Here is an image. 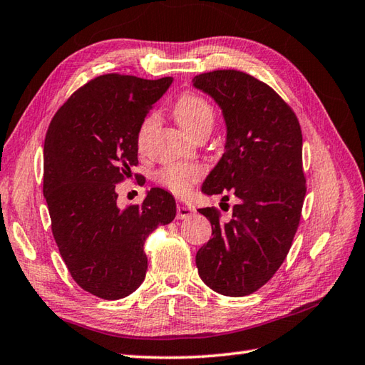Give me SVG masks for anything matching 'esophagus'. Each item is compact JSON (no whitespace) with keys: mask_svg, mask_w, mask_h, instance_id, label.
<instances>
[{"mask_svg":"<svg viewBox=\"0 0 365 365\" xmlns=\"http://www.w3.org/2000/svg\"><path fill=\"white\" fill-rule=\"evenodd\" d=\"M195 213V207L190 205V204H177V220H183V218H188Z\"/></svg>","mask_w":365,"mask_h":365,"instance_id":"1","label":"esophagus"}]
</instances>
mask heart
I'll return each instance as SVG.
<instances>
[{"label": "heart", "mask_w": 365, "mask_h": 365, "mask_svg": "<svg viewBox=\"0 0 365 365\" xmlns=\"http://www.w3.org/2000/svg\"><path fill=\"white\" fill-rule=\"evenodd\" d=\"M174 114L183 130L188 131L192 136H196L204 130L210 131L215 122L213 106L204 97L196 94V92H183L174 105ZM157 114H149L143 120L141 127H139L136 143L141 150L145 147L152 130L157 127ZM202 174L204 170L199 165H192V163H170V165L158 169L155 178H157L161 187H165L170 192H174V195L185 196L187 192H190L192 185L199 182Z\"/></svg>", "instance_id": "1"}]
</instances>
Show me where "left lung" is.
<instances>
[{"label":"left lung","mask_w":365,"mask_h":365,"mask_svg":"<svg viewBox=\"0 0 365 365\" xmlns=\"http://www.w3.org/2000/svg\"><path fill=\"white\" fill-rule=\"evenodd\" d=\"M192 84L220 105L227 127L226 152L202 191L238 199L227 222L215 207L199 210L212 224V240L196 254L197 271L212 290L246 297L274 276L299 226L306 196L301 127L276 91L245 72L200 73Z\"/></svg>","instance_id":"8db88e82"}]
</instances>
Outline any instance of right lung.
<instances>
[{
  "label": "right lung",
  "instance_id": "add662e5",
  "mask_svg": "<svg viewBox=\"0 0 365 365\" xmlns=\"http://www.w3.org/2000/svg\"><path fill=\"white\" fill-rule=\"evenodd\" d=\"M170 83V76H96L68 97L46 131L43 196L54 242L73 281L98 298H125L143 284L145 238L175 218L165 190L152 188L125 208L115 192L138 166V130Z\"/></svg>",
  "mask_w": 365,
  "mask_h": 365
}]
</instances>
